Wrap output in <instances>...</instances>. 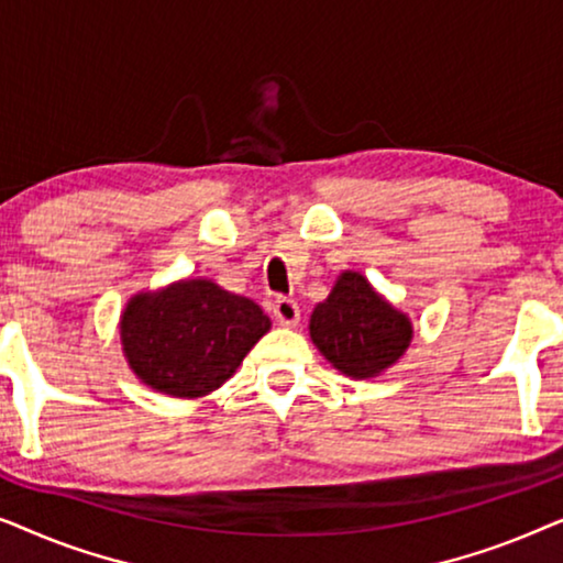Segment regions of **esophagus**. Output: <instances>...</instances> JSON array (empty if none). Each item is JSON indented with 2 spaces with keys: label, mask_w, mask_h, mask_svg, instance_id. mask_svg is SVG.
<instances>
[{
  "label": "esophagus",
  "mask_w": 563,
  "mask_h": 563,
  "mask_svg": "<svg viewBox=\"0 0 563 563\" xmlns=\"http://www.w3.org/2000/svg\"><path fill=\"white\" fill-rule=\"evenodd\" d=\"M272 312H274V320L284 328H291V325H297V322H299V305L289 297L276 299Z\"/></svg>",
  "instance_id": "34e87169"
}]
</instances>
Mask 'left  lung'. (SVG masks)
I'll use <instances>...</instances> for the list:
<instances>
[{
	"label": "left lung",
	"instance_id": "obj_1",
	"mask_svg": "<svg viewBox=\"0 0 563 563\" xmlns=\"http://www.w3.org/2000/svg\"><path fill=\"white\" fill-rule=\"evenodd\" d=\"M310 335L338 372L366 379L402 356L412 341V325L364 276L345 272L325 302L314 307Z\"/></svg>",
	"mask_w": 563,
	"mask_h": 563
}]
</instances>
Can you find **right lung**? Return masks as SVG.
<instances>
[{
	"label": "right lung",
	"instance_id": "1",
	"mask_svg": "<svg viewBox=\"0 0 563 563\" xmlns=\"http://www.w3.org/2000/svg\"><path fill=\"white\" fill-rule=\"evenodd\" d=\"M272 320L249 297L195 279L137 295L122 312L128 364L148 387L202 397L225 384Z\"/></svg>",
	"mask_w": 563,
	"mask_h": 563
}]
</instances>
